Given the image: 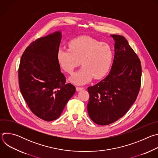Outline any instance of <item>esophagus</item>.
<instances>
[{
    "mask_svg": "<svg viewBox=\"0 0 158 158\" xmlns=\"http://www.w3.org/2000/svg\"><path fill=\"white\" fill-rule=\"evenodd\" d=\"M76 89L77 91H81V90H82L84 88L81 87H76Z\"/></svg>",
    "mask_w": 158,
    "mask_h": 158,
    "instance_id": "esophagus-1",
    "label": "esophagus"
}]
</instances>
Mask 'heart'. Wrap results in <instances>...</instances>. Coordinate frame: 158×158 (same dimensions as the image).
Returning <instances> with one entry per match:
<instances>
[{
    "label": "heart",
    "instance_id": "1",
    "mask_svg": "<svg viewBox=\"0 0 158 158\" xmlns=\"http://www.w3.org/2000/svg\"><path fill=\"white\" fill-rule=\"evenodd\" d=\"M69 49L60 48L56 54L57 60L66 73L73 74L81 64L83 66L70 80L77 85L85 84L94 77L99 79L109 71L113 57L107 44L88 36H80L70 40Z\"/></svg>",
    "mask_w": 158,
    "mask_h": 158
}]
</instances>
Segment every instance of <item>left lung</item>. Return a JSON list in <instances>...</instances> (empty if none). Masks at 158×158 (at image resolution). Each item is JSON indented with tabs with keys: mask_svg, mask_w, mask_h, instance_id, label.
Listing matches in <instances>:
<instances>
[{
	"mask_svg": "<svg viewBox=\"0 0 158 158\" xmlns=\"http://www.w3.org/2000/svg\"><path fill=\"white\" fill-rule=\"evenodd\" d=\"M114 39V57L107 76L89 87L87 109L91 120L104 126L122 118L136 101L141 87L139 59L122 35H110Z\"/></svg>",
	"mask_w": 158,
	"mask_h": 158,
	"instance_id": "left-lung-1",
	"label": "left lung"
}]
</instances>
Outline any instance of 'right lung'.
Wrapping results in <instances>:
<instances>
[{
  "label": "right lung",
  "instance_id": "1",
  "mask_svg": "<svg viewBox=\"0 0 158 158\" xmlns=\"http://www.w3.org/2000/svg\"><path fill=\"white\" fill-rule=\"evenodd\" d=\"M61 38L59 31L32 42L22 54L19 65L22 95L33 113L46 121L59 118L76 92L73 84L65 83L57 60Z\"/></svg>",
  "mask_w": 158,
  "mask_h": 158
}]
</instances>
